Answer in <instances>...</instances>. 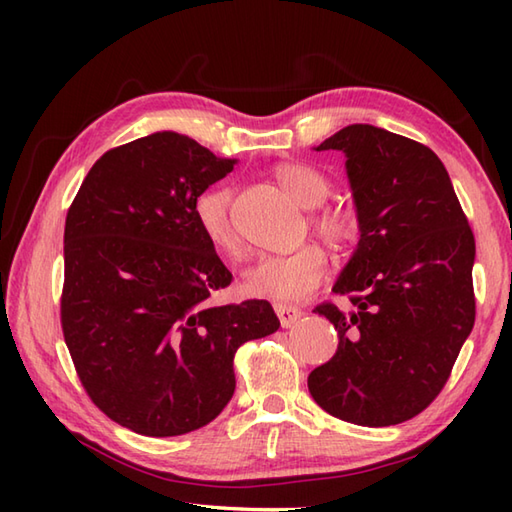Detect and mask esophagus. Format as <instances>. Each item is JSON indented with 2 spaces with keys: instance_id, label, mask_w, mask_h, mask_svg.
I'll list each match as a JSON object with an SVG mask.
<instances>
[{
  "instance_id": "34e87169",
  "label": "esophagus",
  "mask_w": 512,
  "mask_h": 512,
  "mask_svg": "<svg viewBox=\"0 0 512 512\" xmlns=\"http://www.w3.org/2000/svg\"><path fill=\"white\" fill-rule=\"evenodd\" d=\"M275 312L279 317L281 328H292L301 317H303V310L297 306H286V303H275Z\"/></svg>"
}]
</instances>
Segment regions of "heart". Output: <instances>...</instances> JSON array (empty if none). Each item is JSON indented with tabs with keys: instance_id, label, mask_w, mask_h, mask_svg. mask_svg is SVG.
I'll use <instances>...</instances> for the list:
<instances>
[{
	"instance_id": "1",
	"label": "heart",
	"mask_w": 512,
	"mask_h": 512,
	"mask_svg": "<svg viewBox=\"0 0 512 512\" xmlns=\"http://www.w3.org/2000/svg\"><path fill=\"white\" fill-rule=\"evenodd\" d=\"M275 176L301 206H319L330 195V182L306 165H281ZM193 215L202 235L215 250L239 253V237L233 222V191L211 187L193 204ZM314 228L330 244H345L356 235V217L343 209H323L314 215ZM328 273V255L317 244H308L288 255H262L250 266L242 286L246 295L273 301H301L321 284Z\"/></svg>"
}]
</instances>
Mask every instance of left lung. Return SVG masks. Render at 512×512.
I'll return each instance as SVG.
<instances>
[{
  "instance_id": "obj_1",
  "label": "left lung",
  "mask_w": 512,
  "mask_h": 512,
  "mask_svg": "<svg viewBox=\"0 0 512 512\" xmlns=\"http://www.w3.org/2000/svg\"><path fill=\"white\" fill-rule=\"evenodd\" d=\"M314 149L345 156L361 237L332 288L354 310H314L339 332V350L308 389L334 418L389 427L429 407L469 339L475 239L429 147L356 123Z\"/></svg>"
}]
</instances>
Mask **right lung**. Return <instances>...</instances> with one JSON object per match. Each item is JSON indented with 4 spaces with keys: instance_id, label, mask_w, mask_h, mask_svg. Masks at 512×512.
<instances>
[{
    "instance_id": "1",
    "label": "right lung",
    "mask_w": 512,
    "mask_h": 512,
    "mask_svg": "<svg viewBox=\"0 0 512 512\" xmlns=\"http://www.w3.org/2000/svg\"><path fill=\"white\" fill-rule=\"evenodd\" d=\"M235 165L184 134H149L96 160L65 217V345L94 405L140 436L215 420L237 347L279 330L264 299L209 303L233 275L193 204Z\"/></svg>"
}]
</instances>
